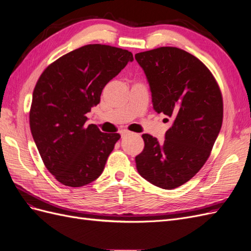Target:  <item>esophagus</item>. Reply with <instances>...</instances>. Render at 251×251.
<instances>
[{"label":"esophagus","mask_w":251,"mask_h":251,"mask_svg":"<svg viewBox=\"0 0 251 251\" xmlns=\"http://www.w3.org/2000/svg\"><path fill=\"white\" fill-rule=\"evenodd\" d=\"M130 133L131 132H128V131H126V130H123L120 132V135H121V138H124V137H126V136H127V135H130Z\"/></svg>","instance_id":"1"}]
</instances>
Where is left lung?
<instances>
[{
	"label": "left lung",
	"mask_w": 251,
	"mask_h": 251,
	"mask_svg": "<svg viewBox=\"0 0 251 251\" xmlns=\"http://www.w3.org/2000/svg\"><path fill=\"white\" fill-rule=\"evenodd\" d=\"M146 73L153 108L171 121L165 140L143 134L136 156L142 178L164 189L186 183L208 159L222 126L223 100L214 75L200 59L176 47L135 54Z\"/></svg>",
	"instance_id": "obj_1"
}]
</instances>
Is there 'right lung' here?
<instances>
[{"label":"right lung","mask_w":251,"mask_h":251,"mask_svg":"<svg viewBox=\"0 0 251 251\" xmlns=\"http://www.w3.org/2000/svg\"><path fill=\"white\" fill-rule=\"evenodd\" d=\"M133 60L127 50L86 45L49 65L37 80L30 130L45 166L62 184L79 187L101 175L120 135L87 126V114L100 103L104 86Z\"/></svg>","instance_id":"add662e5"}]
</instances>
